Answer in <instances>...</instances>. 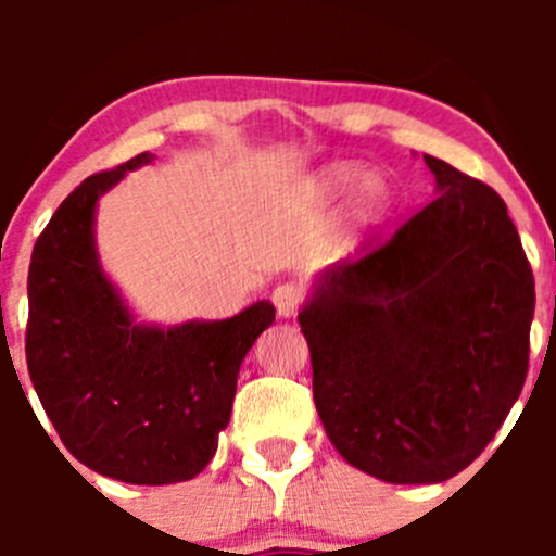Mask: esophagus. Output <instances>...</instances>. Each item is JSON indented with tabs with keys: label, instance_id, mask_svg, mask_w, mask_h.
<instances>
[{
	"label": "esophagus",
	"instance_id": "obj_1",
	"mask_svg": "<svg viewBox=\"0 0 556 556\" xmlns=\"http://www.w3.org/2000/svg\"><path fill=\"white\" fill-rule=\"evenodd\" d=\"M271 301H274V306H277L279 317L288 319V317H295L301 301H304V293H301V288L295 282H282L274 288Z\"/></svg>",
	"mask_w": 556,
	"mask_h": 556
}]
</instances>
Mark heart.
<instances>
[{"mask_svg": "<svg viewBox=\"0 0 556 556\" xmlns=\"http://www.w3.org/2000/svg\"><path fill=\"white\" fill-rule=\"evenodd\" d=\"M314 193L325 204H344L355 199V215L363 226H377L390 215L395 195L384 179H374V172L363 164H333L314 179Z\"/></svg>", "mask_w": 556, "mask_h": 556, "instance_id": "heart-1", "label": "heart"}]
</instances>
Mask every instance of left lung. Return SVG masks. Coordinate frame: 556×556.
<instances>
[{
  "label": "left lung",
  "instance_id": "obj_1",
  "mask_svg": "<svg viewBox=\"0 0 556 556\" xmlns=\"http://www.w3.org/2000/svg\"><path fill=\"white\" fill-rule=\"evenodd\" d=\"M425 164L439 195L387 244L325 268L299 314L325 433L390 484H439L486 450L525 387L535 312L506 201Z\"/></svg>",
  "mask_w": 556,
  "mask_h": 556
}]
</instances>
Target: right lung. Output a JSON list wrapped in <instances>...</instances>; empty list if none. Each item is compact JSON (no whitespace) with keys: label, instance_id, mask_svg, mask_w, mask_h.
<instances>
[{"label":"right lung","instance_id":"obj_1","mask_svg":"<svg viewBox=\"0 0 556 556\" xmlns=\"http://www.w3.org/2000/svg\"><path fill=\"white\" fill-rule=\"evenodd\" d=\"M139 153L83 179L39 233L29 266L26 363L39 403L72 457L126 484H174L206 468L231 419L237 377L274 323L268 301L228 319L144 325L99 263V199Z\"/></svg>","mask_w":556,"mask_h":556}]
</instances>
